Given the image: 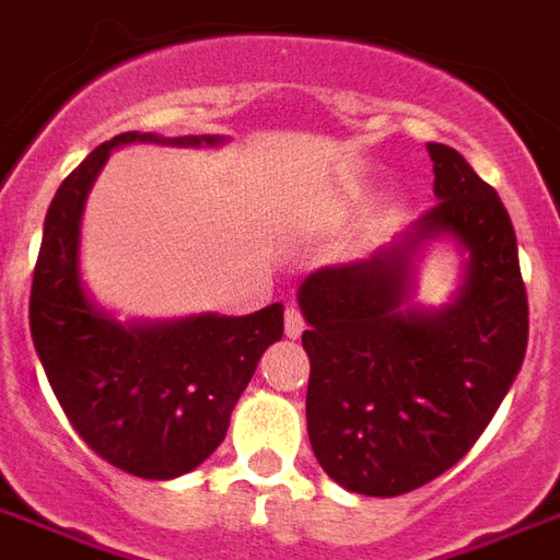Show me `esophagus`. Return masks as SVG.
Segmentation results:
<instances>
[{
  "label": "esophagus",
  "instance_id": "1",
  "mask_svg": "<svg viewBox=\"0 0 560 560\" xmlns=\"http://www.w3.org/2000/svg\"><path fill=\"white\" fill-rule=\"evenodd\" d=\"M302 331H305V319H302V314H299L296 308L284 311V335L296 340V337L302 335Z\"/></svg>",
  "mask_w": 560,
  "mask_h": 560
}]
</instances>
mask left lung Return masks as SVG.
Segmentation results:
<instances>
[{
  "mask_svg": "<svg viewBox=\"0 0 560 560\" xmlns=\"http://www.w3.org/2000/svg\"><path fill=\"white\" fill-rule=\"evenodd\" d=\"M425 149L432 211L364 261L314 270L296 293L311 450L328 479L364 497H399L458 464L526 358L528 299L505 205L460 152ZM441 240L465 258L459 288L422 310L419 261Z\"/></svg>",
  "mask_w": 560,
  "mask_h": 560,
  "instance_id": "left-lung-1",
  "label": "left lung"
}]
</instances>
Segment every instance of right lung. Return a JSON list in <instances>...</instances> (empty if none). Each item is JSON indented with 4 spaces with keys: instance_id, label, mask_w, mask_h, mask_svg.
Segmentation results:
<instances>
[{
    "instance_id": "add662e5",
    "label": "right lung",
    "mask_w": 560,
    "mask_h": 560,
    "mask_svg": "<svg viewBox=\"0 0 560 560\" xmlns=\"http://www.w3.org/2000/svg\"><path fill=\"white\" fill-rule=\"evenodd\" d=\"M128 143L223 147L220 135L161 138L126 131L84 158L58 187L32 281L28 323L46 378L72 429L100 458L166 481L211 455L255 366L284 335L272 302L246 317L117 319L81 279V217L110 149Z\"/></svg>"
}]
</instances>
